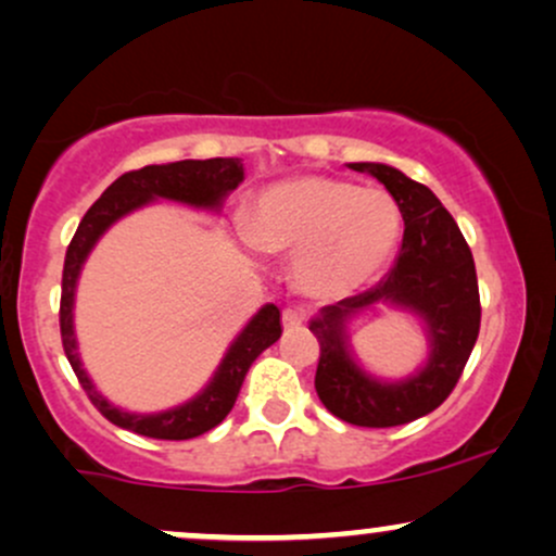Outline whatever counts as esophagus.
I'll return each instance as SVG.
<instances>
[{"mask_svg":"<svg viewBox=\"0 0 556 556\" xmlns=\"http://www.w3.org/2000/svg\"><path fill=\"white\" fill-rule=\"evenodd\" d=\"M308 318V314H305V308H300V305H287V308L282 311V324L285 329H295L300 327V324Z\"/></svg>","mask_w":556,"mask_h":556,"instance_id":"34e87169","label":"esophagus"}]
</instances>
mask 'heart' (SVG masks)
<instances>
[{"label": "heart", "mask_w": 556, "mask_h": 556, "mask_svg": "<svg viewBox=\"0 0 556 556\" xmlns=\"http://www.w3.org/2000/svg\"><path fill=\"white\" fill-rule=\"evenodd\" d=\"M402 212L379 188L305 175L266 188L245 235L261 253L295 256L300 285L314 295H340L374 277L397 248Z\"/></svg>", "instance_id": "heart-1"}]
</instances>
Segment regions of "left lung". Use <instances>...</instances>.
Here are the masks:
<instances>
[{
    "instance_id": "left-lung-1",
    "label": "left lung",
    "mask_w": 556,
    "mask_h": 556,
    "mask_svg": "<svg viewBox=\"0 0 556 556\" xmlns=\"http://www.w3.org/2000/svg\"><path fill=\"white\" fill-rule=\"evenodd\" d=\"M371 172L397 201L405 232L394 266L371 290L327 305L311 321L318 340L316 392L331 416L353 426L389 429L437 410L460 381L481 329V298L473 253L460 227L426 185L387 164H350ZM374 302H397L418 309L430 324L432 358L418 377L381 386L363 375L346 353L343 318Z\"/></svg>"
}]
</instances>
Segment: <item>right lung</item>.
Masks as SVG:
<instances>
[{
	"mask_svg": "<svg viewBox=\"0 0 556 556\" xmlns=\"http://www.w3.org/2000/svg\"><path fill=\"white\" fill-rule=\"evenodd\" d=\"M242 182V164L240 159H185L175 164H149V167L130 169L119 175L110 188L101 193L99 201L88 208L86 216L80 219L75 229L73 240H70L65 253V269H62V298H60V331H62V348L78 376L80 387L86 389L88 400L93 402L96 410L106 420H112L119 429L149 439H169V442H180V439H193L206 433L214 426H219L232 410L235 400L242 387L251 363L264 353L269 344H274L282 334V321H279L277 305H266L258 311V316L248 324L245 331L235 340L229 353L222 361L219 371L214 381L190 400L188 405L175 407V410L159 413V416H136V413H123L110 405L99 392H96L91 379L83 371L78 353H75V334H73V295H75V279L86 261L88 251L99 235L112 225L114 219L125 216L132 208L143 206V203L154 201V198H172V201L193 203V206L219 208L222 201L229 190H235Z\"/></svg>",
	"mask_w": 556,
	"mask_h": 556,
	"instance_id": "1",
	"label": "right lung"
}]
</instances>
